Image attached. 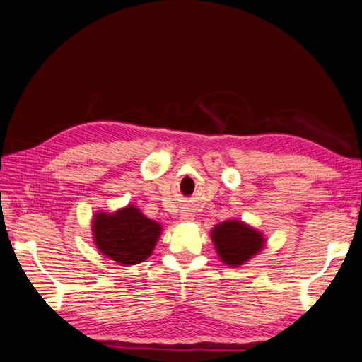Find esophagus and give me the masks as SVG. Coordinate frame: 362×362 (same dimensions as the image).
Here are the masks:
<instances>
[{
  "mask_svg": "<svg viewBox=\"0 0 362 362\" xmlns=\"http://www.w3.org/2000/svg\"><path fill=\"white\" fill-rule=\"evenodd\" d=\"M193 216L194 215L192 214V211H182L181 212V221H192V219H194Z\"/></svg>",
  "mask_w": 362,
  "mask_h": 362,
  "instance_id": "obj_1",
  "label": "esophagus"
}]
</instances>
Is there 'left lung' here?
Segmentation results:
<instances>
[{"label": "left lung", "mask_w": 362, "mask_h": 362, "mask_svg": "<svg viewBox=\"0 0 362 362\" xmlns=\"http://www.w3.org/2000/svg\"><path fill=\"white\" fill-rule=\"evenodd\" d=\"M211 237L219 259L228 267L245 265L265 246V237L243 221L230 219L212 228Z\"/></svg>", "instance_id": "1"}]
</instances>
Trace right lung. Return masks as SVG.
Wrapping results in <instances>:
<instances>
[{"label": "right lung", "instance_id": "add662e5", "mask_svg": "<svg viewBox=\"0 0 362 362\" xmlns=\"http://www.w3.org/2000/svg\"><path fill=\"white\" fill-rule=\"evenodd\" d=\"M162 233L160 223L148 219L134 204L113 214L97 212L93 238L97 249L119 265H135L150 257Z\"/></svg>", "mask_w": 362, "mask_h": 362}]
</instances>
